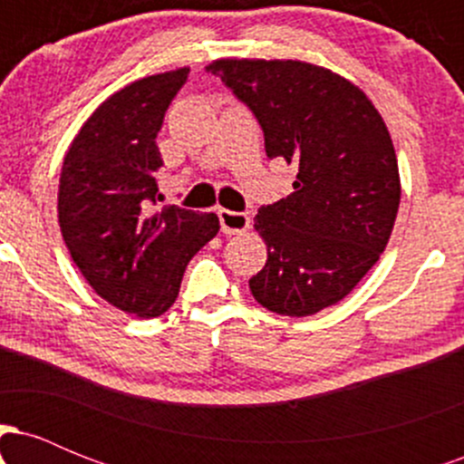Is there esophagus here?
<instances>
[{"label": "esophagus", "mask_w": 464, "mask_h": 464, "mask_svg": "<svg viewBox=\"0 0 464 464\" xmlns=\"http://www.w3.org/2000/svg\"><path fill=\"white\" fill-rule=\"evenodd\" d=\"M218 218H220V227L227 236L231 233H242L250 227V218L242 211H231V209H218Z\"/></svg>", "instance_id": "34e87169"}]
</instances>
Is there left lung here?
<instances>
[{
	"instance_id": "left-lung-1",
	"label": "left lung",
	"mask_w": 464,
	"mask_h": 464,
	"mask_svg": "<svg viewBox=\"0 0 464 464\" xmlns=\"http://www.w3.org/2000/svg\"><path fill=\"white\" fill-rule=\"evenodd\" d=\"M211 72L253 111L266 154L296 165L287 198L259 207L268 259L248 285L284 316L343 301L384 253L399 209L397 154L355 84L301 61L220 58Z\"/></svg>"
}]
</instances>
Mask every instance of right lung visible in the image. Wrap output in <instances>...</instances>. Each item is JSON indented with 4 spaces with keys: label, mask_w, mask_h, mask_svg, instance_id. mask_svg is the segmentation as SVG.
<instances>
[{
    "label": "right lung",
    "mask_w": 464,
    "mask_h": 464,
    "mask_svg": "<svg viewBox=\"0 0 464 464\" xmlns=\"http://www.w3.org/2000/svg\"><path fill=\"white\" fill-rule=\"evenodd\" d=\"M189 69L130 82L73 137L58 185V225L89 285L121 312L161 316L189 259L216 237V214L179 205L154 211L163 159L157 135Z\"/></svg>",
    "instance_id": "add662e5"
}]
</instances>
